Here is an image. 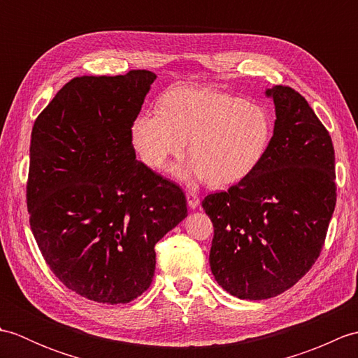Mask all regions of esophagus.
<instances>
[{
    "label": "esophagus",
    "instance_id": "1",
    "mask_svg": "<svg viewBox=\"0 0 358 358\" xmlns=\"http://www.w3.org/2000/svg\"><path fill=\"white\" fill-rule=\"evenodd\" d=\"M186 200H187V206L191 208V209L199 208L200 199H199V195H196L195 192H187V194H186Z\"/></svg>",
    "mask_w": 358,
    "mask_h": 358
}]
</instances>
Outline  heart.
<instances>
[{"mask_svg": "<svg viewBox=\"0 0 358 358\" xmlns=\"http://www.w3.org/2000/svg\"><path fill=\"white\" fill-rule=\"evenodd\" d=\"M131 138L141 162L159 171L185 154L186 166L175 175L227 187L252 173L272 138V121L262 106L215 89L181 87L166 94L162 108L135 118Z\"/></svg>", "mask_w": 358, "mask_h": 358, "instance_id": "b5f03b06", "label": "heart"}]
</instances>
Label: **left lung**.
Segmentation results:
<instances>
[{"label":"left lung","instance_id":"left-lung-1","mask_svg":"<svg viewBox=\"0 0 358 358\" xmlns=\"http://www.w3.org/2000/svg\"><path fill=\"white\" fill-rule=\"evenodd\" d=\"M266 95L277 120L263 162L201 203L214 224L210 271L241 300L277 296L313 268L337 201L329 132L292 87Z\"/></svg>","mask_w":358,"mask_h":358}]
</instances>
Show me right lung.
<instances>
[{
  "mask_svg": "<svg viewBox=\"0 0 358 358\" xmlns=\"http://www.w3.org/2000/svg\"><path fill=\"white\" fill-rule=\"evenodd\" d=\"M155 78H73L32 129L26 196L36 245L66 287L96 303L146 291L155 245L187 217L180 186L135 159L131 129Z\"/></svg>",
  "mask_w": 358,
  "mask_h": 358,
  "instance_id": "right-lung-1",
  "label": "right lung"
}]
</instances>
